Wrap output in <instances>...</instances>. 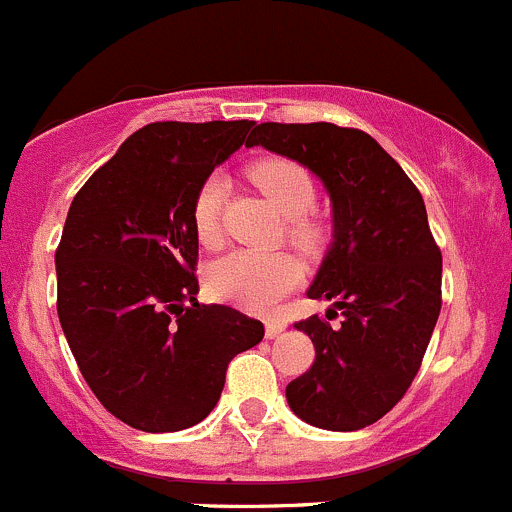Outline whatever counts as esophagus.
Here are the masks:
<instances>
[{
	"instance_id": "esophagus-1",
	"label": "esophagus",
	"mask_w": 512,
	"mask_h": 512,
	"mask_svg": "<svg viewBox=\"0 0 512 512\" xmlns=\"http://www.w3.org/2000/svg\"><path fill=\"white\" fill-rule=\"evenodd\" d=\"M285 329H287V324H285V322H280V319H270V322L265 324V334H267V339L280 337V334L285 332Z\"/></svg>"
}]
</instances>
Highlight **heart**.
Instances as JSON below:
<instances>
[{
	"instance_id": "1",
	"label": "heart",
	"mask_w": 512,
	"mask_h": 512,
	"mask_svg": "<svg viewBox=\"0 0 512 512\" xmlns=\"http://www.w3.org/2000/svg\"><path fill=\"white\" fill-rule=\"evenodd\" d=\"M252 183L267 195L272 205L285 215L289 240L304 252H317L327 237V225L314 218L317 185L304 165L287 158L257 160L247 168ZM225 198L223 175H208L200 183L193 200V227L203 245L220 240V208ZM302 280V265L287 252L260 255L252 250H232L215 260L208 270V287L218 299L267 312Z\"/></svg>"
}]
</instances>
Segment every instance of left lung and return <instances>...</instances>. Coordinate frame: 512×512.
Returning a JSON list of instances; mask_svg holds the SVG:
<instances>
[{
  "label": "left lung",
  "instance_id": "left-lung-1",
  "mask_svg": "<svg viewBox=\"0 0 512 512\" xmlns=\"http://www.w3.org/2000/svg\"><path fill=\"white\" fill-rule=\"evenodd\" d=\"M245 146L297 160L332 200L334 240L307 289L332 307L294 324L312 339L314 364L289 381V409L327 431L371 426L411 386L441 312V250L421 193L356 128L260 123ZM337 313L343 324L332 328Z\"/></svg>",
  "mask_w": 512,
  "mask_h": 512
}]
</instances>
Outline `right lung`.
Listing matches in <instances>:
<instances>
[{"instance_id": "1", "label": "right lung", "mask_w": 512, "mask_h": 512, "mask_svg": "<svg viewBox=\"0 0 512 512\" xmlns=\"http://www.w3.org/2000/svg\"><path fill=\"white\" fill-rule=\"evenodd\" d=\"M255 121L138 128L76 193L56 250V309L103 409L148 433L218 404L227 364L265 337L257 319L200 304L193 200Z\"/></svg>"}]
</instances>
